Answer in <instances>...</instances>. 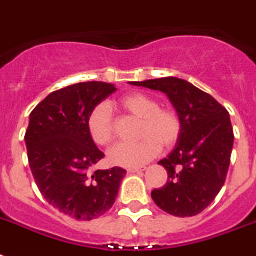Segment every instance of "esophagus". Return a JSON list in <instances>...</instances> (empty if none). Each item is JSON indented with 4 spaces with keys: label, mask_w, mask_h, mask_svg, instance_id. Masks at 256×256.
Returning <instances> with one entry per match:
<instances>
[{
    "label": "esophagus",
    "mask_w": 256,
    "mask_h": 256,
    "mask_svg": "<svg viewBox=\"0 0 256 256\" xmlns=\"http://www.w3.org/2000/svg\"><path fill=\"white\" fill-rule=\"evenodd\" d=\"M144 171V167H132V168H128V174H139V172Z\"/></svg>",
    "instance_id": "obj_1"
}]
</instances>
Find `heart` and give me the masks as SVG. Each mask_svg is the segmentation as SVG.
Here are the masks:
<instances>
[{"label":"heart","mask_w":256,"mask_h":256,"mask_svg":"<svg viewBox=\"0 0 256 256\" xmlns=\"http://www.w3.org/2000/svg\"><path fill=\"white\" fill-rule=\"evenodd\" d=\"M120 106L135 117L140 118L138 138L135 143H118L109 151L110 163L120 167H139L155 158L160 146L171 147L178 142L182 132V122L178 113L168 108H159L155 98L144 93L132 92L118 101ZM86 128L93 142L106 146L114 138L112 114L106 105H96L88 118Z\"/></svg>","instance_id":"obj_1"}]
</instances>
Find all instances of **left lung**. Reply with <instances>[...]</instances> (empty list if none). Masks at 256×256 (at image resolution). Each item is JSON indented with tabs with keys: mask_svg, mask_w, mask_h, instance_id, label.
<instances>
[{
	"mask_svg": "<svg viewBox=\"0 0 256 256\" xmlns=\"http://www.w3.org/2000/svg\"><path fill=\"white\" fill-rule=\"evenodd\" d=\"M166 93L175 108L182 132L175 148L158 162L168 180L151 192L154 202L176 217H192L209 206L225 182L234 134L229 112L210 94L182 78L130 81Z\"/></svg>",
	"mask_w": 256,
	"mask_h": 256,
	"instance_id": "8db88e82",
	"label": "left lung"
}]
</instances>
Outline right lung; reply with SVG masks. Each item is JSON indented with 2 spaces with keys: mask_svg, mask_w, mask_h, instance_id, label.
I'll list each match as a JSON object with an SVG mask.
<instances>
[{
  "mask_svg": "<svg viewBox=\"0 0 256 256\" xmlns=\"http://www.w3.org/2000/svg\"><path fill=\"white\" fill-rule=\"evenodd\" d=\"M117 90L86 81L50 93L30 113L24 135L27 158L42 196L74 220L90 221L113 206L126 171L90 168L105 155L86 128L90 110Z\"/></svg>",
  "mask_w": 256,
  "mask_h": 256,
  "instance_id": "add662e5",
  "label": "right lung"
}]
</instances>
